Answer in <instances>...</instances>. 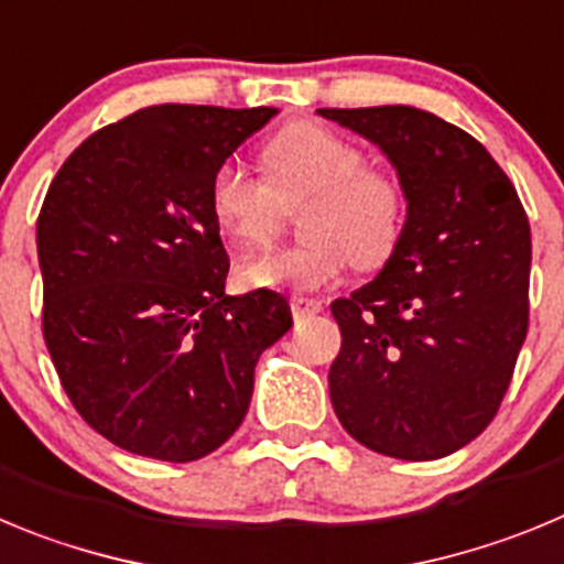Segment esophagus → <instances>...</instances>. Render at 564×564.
<instances>
[{
	"mask_svg": "<svg viewBox=\"0 0 564 564\" xmlns=\"http://www.w3.org/2000/svg\"><path fill=\"white\" fill-rule=\"evenodd\" d=\"M291 310H293V316H296V318H310V316H316V313H322L324 304L318 302V299L293 296L291 299Z\"/></svg>",
	"mask_w": 564,
	"mask_h": 564,
	"instance_id": "obj_1",
	"label": "esophagus"
}]
</instances>
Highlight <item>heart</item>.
<instances>
[{"label":"heart","mask_w":564,"mask_h":564,"mask_svg":"<svg viewBox=\"0 0 564 564\" xmlns=\"http://www.w3.org/2000/svg\"><path fill=\"white\" fill-rule=\"evenodd\" d=\"M265 181L226 159L212 170L206 204L229 240H271L288 212L307 204L302 235L310 242L265 248L237 268L242 285L322 291L349 262L380 271L400 251L408 224V189L400 175L366 164L360 144L322 122H293L262 148Z\"/></svg>","instance_id":"heart-1"}]
</instances>
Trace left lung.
<instances>
[{
	"instance_id": "1",
	"label": "left lung",
	"mask_w": 564,
	"mask_h": 564,
	"mask_svg": "<svg viewBox=\"0 0 564 564\" xmlns=\"http://www.w3.org/2000/svg\"><path fill=\"white\" fill-rule=\"evenodd\" d=\"M380 144L408 189L400 251L335 299L329 400L375 453L433 462L495 420L529 333L531 229L478 139L411 106L318 108Z\"/></svg>"
}]
</instances>
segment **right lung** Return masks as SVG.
I'll list each match as a JSON object with an SVG mask.
<instances>
[{"label": "right lung", "instance_id": "1", "mask_svg": "<svg viewBox=\"0 0 564 564\" xmlns=\"http://www.w3.org/2000/svg\"><path fill=\"white\" fill-rule=\"evenodd\" d=\"M276 108L151 106L61 164L35 224L44 329L86 425L137 456L195 462L240 427L254 366L293 327L276 291L226 296L212 170Z\"/></svg>", "mask_w": 564, "mask_h": 564}]
</instances>
